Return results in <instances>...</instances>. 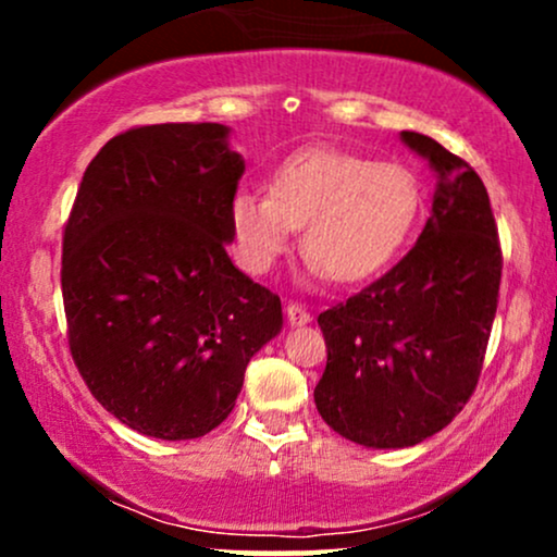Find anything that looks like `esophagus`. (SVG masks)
Listing matches in <instances>:
<instances>
[{
    "label": "esophagus",
    "instance_id": "1",
    "mask_svg": "<svg viewBox=\"0 0 557 557\" xmlns=\"http://www.w3.org/2000/svg\"><path fill=\"white\" fill-rule=\"evenodd\" d=\"M285 314H287V322H290L293 327H300V324L311 322V311L306 309V306H300V304H287Z\"/></svg>",
    "mask_w": 557,
    "mask_h": 557
}]
</instances>
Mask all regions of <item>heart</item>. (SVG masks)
<instances>
[{
  "label": "heart",
  "instance_id": "heart-1",
  "mask_svg": "<svg viewBox=\"0 0 557 557\" xmlns=\"http://www.w3.org/2000/svg\"><path fill=\"white\" fill-rule=\"evenodd\" d=\"M419 216L421 188L411 170L332 149L285 159L267 194L243 188L230 201L235 257L248 274L270 272L304 227L300 248L311 272L341 285L385 272Z\"/></svg>",
  "mask_w": 557,
  "mask_h": 557
}]
</instances>
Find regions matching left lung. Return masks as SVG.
I'll use <instances>...</instances> for the list:
<instances>
[{
    "instance_id": "8db88e82",
    "label": "left lung",
    "mask_w": 557,
    "mask_h": 557,
    "mask_svg": "<svg viewBox=\"0 0 557 557\" xmlns=\"http://www.w3.org/2000/svg\"><path fill=\"white\" fill-rule=\"evenodd\" d=\"M400 140L434 170L432 216L398 264L319 314L327 367L317 411L350 443L411 447L474 393L497 311L503 251L482 177L421 133Z\"/></svg>"
}]
</instances>
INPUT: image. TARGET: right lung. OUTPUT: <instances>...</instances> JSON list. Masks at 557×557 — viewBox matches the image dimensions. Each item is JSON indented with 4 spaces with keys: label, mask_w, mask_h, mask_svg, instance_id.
I'll return each mask as SVG.
<instances>
[{
    "label": "right lung",
    "mask_w": 557,
    "mask_h": 557,
    "mask_svg": "<svg viewBox=\"0 0 557 557\" xmlns=\"http://www.w3.org/2000/svg\"><path fill=\"white\" fill-rule=\"evenodd\" d=\"M220 123L131 127L101 146L62 238L67 343L114 419L194 440L233 411L283 306L227 257L246 170Z\"/></svg>",
    "instance_id": "obj_1"
}]
</instances>
